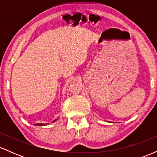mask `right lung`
Returning <instances> with one entry per match:
<instances>
[{
  "instance_id": "right-lung-1",
  "label": "right lung",
  "mask_w": 157,
  "mask_h": 157,
  "mask_svg": "<svg viewBox=\"0 0 157 157\" xmlns=\"http://www.w3.org/2000/svg\"><path fill=\"white\" fill-rule=\"evenodd\" d=\"M54 120V121H53V122H55V121H56V120Z\"/></svg>"
}]
</instances>
